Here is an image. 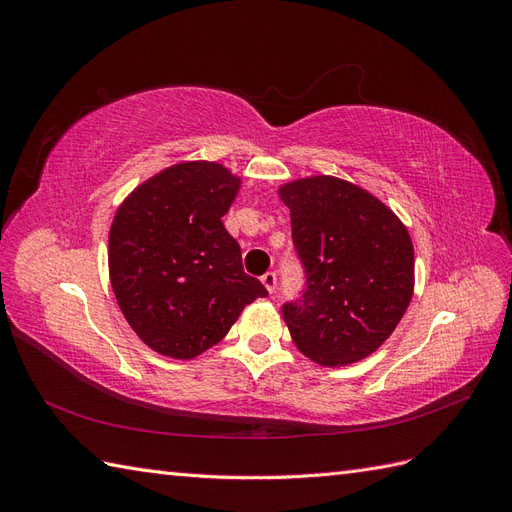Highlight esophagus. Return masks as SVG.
Segmentation results:
<instances>
[{
	"instance_id": "34e87169",
	"label": "esophagus",
	"mask_w": 512,
	"mask_h": 512,
	"mask_svg": "<svg viewBox=\"0 0 512 512\" xmlns=\"http://www.w3.org/2000/svg\"><path fill=\"white\" fill-rule=\"evenodd\" d=\"M260 282L265 284V288H267V290L273 294V292H275V288H277V275H275L273 271H267L265 275L260 277Z\"/></svg>"
}]
</instances>
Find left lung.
Returning <instances> with one entry per match:
<instances>
[{"label": "left lung", "mask_w": 512, "mask_h": 512, "mask_svg": "<svg viewBox=\"0 0 512 512\" xmlns=\"http://www.w3.org/2000/svg\"><path fill=\"white\" fill-rule=\"evenodd\" d=\"M280 196L305 273L301 297L282 307L292 342L324 367L365 359L412 299L406 226L376 196L327 175L286 183Z\"/></svg>", "instance_id": "1"}]
</instances>
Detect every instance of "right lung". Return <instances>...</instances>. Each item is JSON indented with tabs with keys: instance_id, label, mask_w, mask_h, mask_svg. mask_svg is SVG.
I'll list each match as a JSON object with an SVG mask.
<instances>
[{
	"instance_id": "right-lung-1",
	"label": "right lung",
	"mask_w": 512,
	"mask_h": 512,
	"mask_svg": "<svg viewBox=\"0 0 512 512\" xmlns=\"http://www.w3.org/2000/svg\"><path fill=\"white\" fill-rule=\"evenodd\" d=\"M239 183L222 164H177L138 185L115 215V297L160 354L194 359L222 342L245 305L269 294L243 271L241 247L222 224Z\"/></svg>"
}]
</instances>
